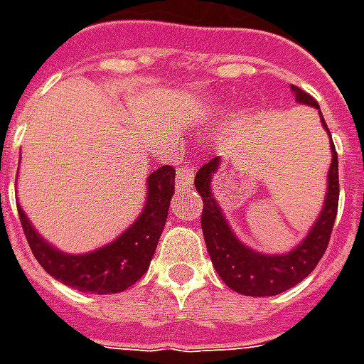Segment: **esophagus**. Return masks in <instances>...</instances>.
Masks as SVG:
<instances>
[{
	"instance_id": "obj_1",
	"label": "esophagus",
	"mask_w": 364,
	"mask_h": 364,
	"mask_svg": "<svg viewBox=\"0 0 364 364\" xmlns=\"http://www.w3.org/2000/svg\"><path fill=\"white\" fill-rule=\"evenodd\" d=\"M193 181H195V167L187 164V166L177 167V177H175V183L179 189H187V187H193Z\"/></svg>"
}]
</instances>
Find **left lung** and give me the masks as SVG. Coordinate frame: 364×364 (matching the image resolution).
Here are the masks:
<instances>
[{
    "label": "left lung",
    "instance_id": "8db88e82",
    "mask_svg": "<svg viewBox=\"0 0 364 364\" xmlns=\"http://www.w3.org/2000/svg\"><path fill=\"white\" fill-rule=\"evenodd\" d=\"M290 90L296 97V103L320 109L318 101L312 95H308L304 90H300L296 85H292ZM320 119L321 127L326 128L329 134V128L321 112ZM329 144H331L329 146L331 166L328 171V193H326L323 208L318 220L314 222L310 234L302 240V244H298L292 252L284 255H265V253L255 252L234 236L210 189L213 177L220 167V158L216 156L198 169L195 175V187L198 195L203 197V216H200L203 236H205L206 250L213 259L216 273L220 274V279L230 289L245 296H274L292 289L300 281H304L320 263L328 250L329 236H331L337 216V203H339L337 151L333 142Z\"/></svg>",
    "mask_w": 364,
    "mask_h": 364
}]
</instances>
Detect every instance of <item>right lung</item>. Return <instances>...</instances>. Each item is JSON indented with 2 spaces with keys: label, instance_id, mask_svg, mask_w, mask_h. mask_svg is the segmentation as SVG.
Instances as JSON below:
<instances>
[{
  "label": "right lung",
  "instance_id": "add662e5",
  "mask_svg": "<svg viewBox=\"0 0 364 364\" xmlns=\"http://www.w3.org/2000/svg\"><path fill=\"white\" fill-rule=\"evenodd\" d=\"M175 191V169L161 166L148 177V197L142 214L114 242L83 255L62 253L38 236L27 214L17 205L21 226L31 252L43 269L72 289L93 294H114L132 287L142 277L158 247Z\"/></svg>",
  "mask_w": 364,
  "mask_h": 364
}]
</instances>
